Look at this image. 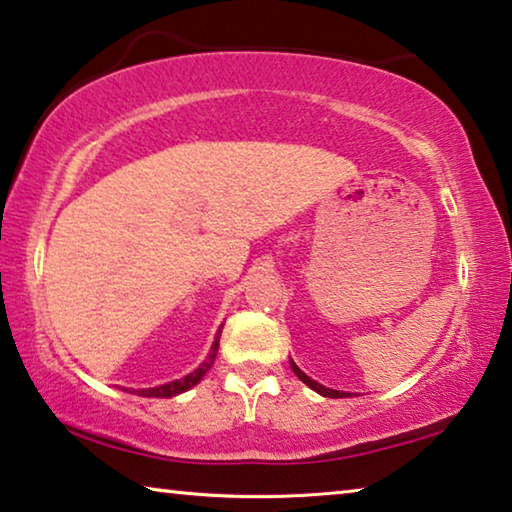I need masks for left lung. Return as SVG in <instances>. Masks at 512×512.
I'll list each match as a JSON object with an SVG mask.
<instances>
[{"label":"left lung","mask_w":512,"mask_h":512,"mask_svg":"<svg viewBox=\"0 0 512 512\" xmlns=\"http://www.w3.org/2000/svg\"><path fill=\"white\" fill-rule=\"evenodd\" d=\"M290 366H293V373H295L297 377H300V380L306 384V387H311L313 391H318L320 396H325V398H343V396H348V393H345V391H334V389H327V387H322V384H318L316 380H311L309 375L302 373L300 368H297V366L293 364V361H290Z\"/></svg>","instance_id":"1"}]
</instances>
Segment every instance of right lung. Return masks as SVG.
<instances>
[{
    "label": "right lung",
    "instance_id": "add662e5",
    "mask_svg": "<svg viewBox=\"0 0 512 512\" xmlns=\"http://www.w3.org/2000/svg\"><path fill=\"white\" fill-rule=\"evenodd\" d=\"M217 350H219V336L215 338V343H212V350H210L208 359L203 361V364L196 368L194 373L180 377V380H174V382H169V384H162V387L139 389L137 396H144V398H171V396H178V393H183L187 389H192L194 384H199L201 377L210 371L212 361H215V357H217Z\"/></svg>",
    "mask_w": 512,
    "mask_h": 512
}]
</instances>
